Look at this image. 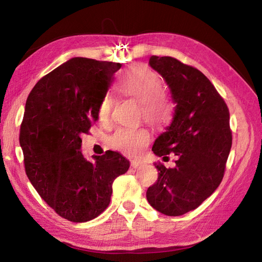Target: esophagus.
I'll list each match as a JSON object with an SVG mask.
<instances>
[{
    "label": "esophagus",
    "instance_id": "34e87169",
    "mask_svg": "<svg viewBox=\"0 0 262 262\" xmlns=\"http://www.w3.org/2000/svg\"><path fill=\"white\" fill-rule=\"evenodd\" d=\"M131 166L133 168H139L140 166H142V162L139 160H133L131 161Z\"/></svg>",
    "mask_w": 262,
    "mask_h": 262
}]
</instances>
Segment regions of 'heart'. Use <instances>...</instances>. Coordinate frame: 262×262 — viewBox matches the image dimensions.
<instances>
[{
    "label": "heart",
    "instance_id": "obj_1",
    "mask_svg": "<svg viewBox=\"0 0 262 262\" xmlns=\"http://www.w3.org/2000/svg\"><path fill=\"white\" fill-rule=\"evenodd\" d=\"M118 91L141 102V115L157 129L165 128L172 117V102L163 91L162 76L145 64H133L119 72ZM115 98L106 95L98 106V118L107 123L112 118ZM110 146L124 155H140L150 142L145 128H118L110 138Z\"/></svg>",
    "mask_w": 262,
    "mask_h": 262
}]
</instances>
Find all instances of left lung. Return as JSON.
Returning a JSON list of instances; mask_svg holds the SVG:
<instances>
[{
  "instance_id": "obj_1",
  "label": "left lung",
  "mask_w": 262,
  "mask_h": 262,
  "mask_svg": "<svg viewBox=\"0 0 262 262\" xmlns=\"http://www.w3.org/2000/svg\"><path fill=\"white\" fill-rule=\"evenodd\" d=\"M149 66L164 77L176 104L170 125L152 149L160 157L173 153L178 158L173 168L155 163L158 178L146 199L165 215L179 216L199 207L224 177L232 147L229 112L201 71L157 55L149 58Z\"/></svg>"
}]
</instances>
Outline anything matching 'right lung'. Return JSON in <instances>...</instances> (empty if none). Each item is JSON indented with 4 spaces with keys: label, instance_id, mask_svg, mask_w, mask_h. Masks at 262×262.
I'll return each instance as SVG.
<instances>
[{
    "label": "right lung",
    "instance_id": "obj_1",
    "mask_svg": "<svg viewBox=\"0 0 262 262\" xmlns=\"http://www.w3.org/2000/svg\"><path fill=\"white\" fill-rule=\"evenodd\" d=\"M120 63L73 58L41 77L26 100L19 143L31 185L61 217L91 221L110 203L113 182L129 169L114 150L86 161L81 136L98 119V106Z\"/></svg>",
    "mask_w": 262,
    "mask_h": 262
}]
</instances>
